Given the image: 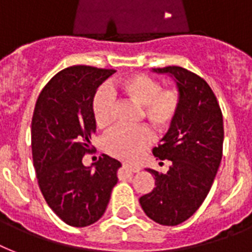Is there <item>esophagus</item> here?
<instances>
[{
  "instance_id": "obj_1",
  "label": "esophagus",
  "mask_w": 252,
  "mask_h": 252,
  "mask_svg": "<svg viewBox=\"0 0 252 252\" xmlns=\"http://www.w3.org/2000/svg\"><path fill=\"white\" fill-rule=\"evenodd\" d=\"M123 167L126 168V170H128V171H130V172H138V171H140V167H138V166L129 165V163H123Z\"/></svg>"
}]
</instances>
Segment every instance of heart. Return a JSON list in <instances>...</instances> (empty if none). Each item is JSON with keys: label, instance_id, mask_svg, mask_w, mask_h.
<instances>
[{"label": "heart", "instance_id": "1", "mask_svg": "<svg viewBox=\"0 0 252 252\" xmlns=\"http://www.w3.org/2000/svg\"><path fill=\"white\" fill-rule=\"evenodd\" d=\"M115 93L140 107V116L159 132L172 126L182 107V94L178 89H162L159 81L145 74H132L123 78ZM91 111L98 128H110L112 124V98L108 91L96 93ZM152 138V132L145 126L116 129L106 137L104 149L112 157L133 161L149 146Z\"/></svg>", "mask_w": 252, "mask_h": 252}]
</instances>
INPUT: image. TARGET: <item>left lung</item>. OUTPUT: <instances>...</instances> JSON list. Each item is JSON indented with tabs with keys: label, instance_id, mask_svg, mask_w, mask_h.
I'll list each match as a JSON object with an SVG mask.
<instances>
[{
	"label": "left lung",
	"instance_id": "1",
	"mask_svg": "<svg viewBox=\"0 0 252 252\" xmlns=\"http://www.w3.org/2000/svg\"><path fill=\"white\" fill-rule=\"evenodd\" d=\"M174 77L182 94L179 115L161 144L157 159L171 161L166 174L154 175L153 191L140 197L146 216L159 225L175 226L188 220L207 197L222 158L223 120L215 93L195 73L180 66L153 69Z\"/></svg>",
	"mask_w": 252,
	"mask_h": 252
}]
</instances>
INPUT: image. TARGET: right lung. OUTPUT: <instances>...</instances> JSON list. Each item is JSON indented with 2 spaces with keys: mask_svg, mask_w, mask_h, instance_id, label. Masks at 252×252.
<instances>
[{
  "mask_svg": "<svg viewBox=\"0 0 252 252\" xmlns=\"http://www.w3.org/2000/svg\"><path fill=\"white\" fill-rule=\"evenodd\" d=\"M116 70L76 65L59 72L39 94L31 123L33 167L49 208L70 226L96 222L106 212L122 163L103 154L95 168L82 158L93 152L96 124L93 99Z\"/></svg>",
  "mask_w": 252,
  "mask_h": 252,
  "instance_id": "right-lung-1",
  "label": "right lung"
}]
</instances>
